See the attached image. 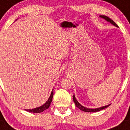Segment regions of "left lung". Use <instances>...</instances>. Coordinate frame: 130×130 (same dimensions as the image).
I'll list each match as a JSON object with an SVG mask.
<instances>
[{"instance_id": "obj_1", "label": "left lung", "mask_w": 130, "mask_h": 130, "mask_svg": "<svg viewBox=\"0 0 130 130\" xmlns=\"http://www.w3.org/2000/svg\"><path fill=\"white\" fill-rule=\"evenodd\" d=\"M100 17H102V18H103V19H106L107 21L109 22V23H111L112 24H113L114 26H115L118 27L117 24L115 23L113 20L111 19L110 18H109V17H107V16L100 15ZM73 100H74V104H75L76 106L77 107H78V108H79L80 110L83 111H85V112H97V111H99L102 110V109H104L106 108V107H107L109 106V105H107V106H104V107H99V108H96V109H89V108H87V107H84V106H82V105L80 104H79V103L78 102V101H77L76 99V98H75V96H74V95H73Z\"/></svg>"}]
</instances>
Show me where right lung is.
I'll return each mask as SVG.
<instances>
[{"label": "right lung", "mask_w": 130, "mask_h": 130, "mask_svg": "<svg viewBox=\"0 0 130 130\" xmlns=\"http://www.w3.org/2000/svg\"><path fill=\"white\" fill-rule=\"evenodd\" d=\"M54 90H52V93H51V96L49 97L48 100L46 101V102L45 103V104H43V106H40L39 107H36L35 109H26L27 111L31 112V113H41L43 111H45V109H48L49 107V106H51V104L52 102V98H53V94H54Z\"/></svg>", "instance_id": "1"}]
</instances>
